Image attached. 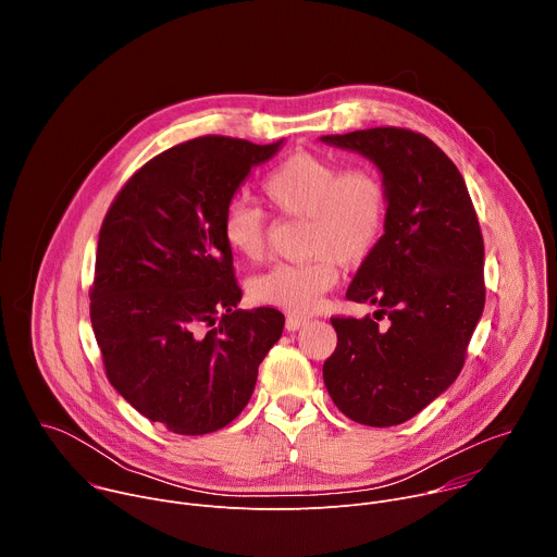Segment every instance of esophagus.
<instances>
[{"label": "esophagus", "instance_id": "obj_1", "mask_svg": "<svg viewBox=\"0 0 557 557\" xmlns=\"http://www.w3.org/2000/svg\"><path fill=\"white\" fill-rule=\"evenodd\" d=\"M308 322H310L308 317H301V314H288V317H286V331H299V329H304Z\"/></svg>", "mask_w": 557, "mask_h": 557}]
</instances>
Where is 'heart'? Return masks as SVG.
I'll return each mask as SVG.
<instances>
[{"label":"heart","instance_id":"1","mask_svg":"<svg viewBox=\"0 0 557 557\" xmlns=\"http://www.w3.org/2000/svg\"><path fill=\"white\" fill-rule=\"evenodd\" d=\"M264 205L284 218H304L306 262L275 264L249 293L258 304L308 312L339 282V267H361L383 240L389 191L372 163L344 165L333 156L295 151L260 183ZM226 247L247 262L267 251V213L249 200H233L220 222Z\"/></svg>","mask_w":557,"mask_h":557}]
</instances>
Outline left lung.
I'll return each mask as SVG.
<instances>
[{"label":"left lung","instance_id":"left-lung-1","mask_svg":"<svg viewBox=\"0 0 557 557\" xmlns=\"http://www.w3.org/2000/svg\"><path fill=\"white\" fill-rule=\"evenodd\" d=\"M322 140L355 149L381 170L389 191L383 240L346 297L374 317L335 314L337 348L324 363L335 406L370 428L419 414L460 374L485 308V245L467 185L425 134L370 127Z\"/></svg>","mask_w":557,"mask_h":557}]
</instances>
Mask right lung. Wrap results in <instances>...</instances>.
<instances>
[{
  "label": "right lung",
  "instance_id": "right-lung-1",
  "mask_svg": "<svg viewBox=\"0 0 557 557\" xmlns=\"http://www.w3.org/2000/svg\"><path fill=\"white\" fill-rule=\"evenodd\" d=\"M282 140L198 136L174 145L116 194L101 231L90 322L106 376L145 419L198 436L249 404L284 314L240 310L222 213Z\"/></svg>",
  "mask_w": 557,
  "mask_h": 557
}]
</instances>
